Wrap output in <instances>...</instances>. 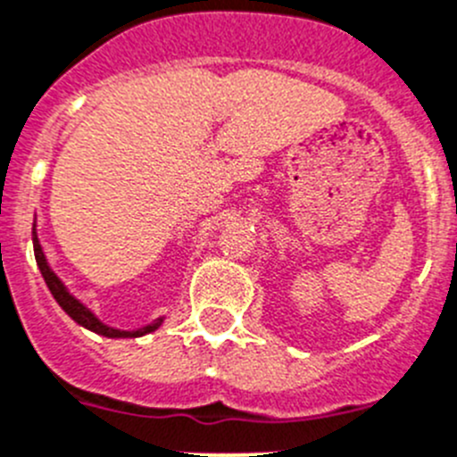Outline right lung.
Listing matches in <instances>:
<instances>
[{
  "label": "right lung",
  "mask_w": 457,
  "mask_h": 457,
  "mask_svg": "<svg viewBox=\"0 0 457 457\" xmlns=\"http://www.w3.org/2000/svg\"><path fill=\"white\" fill-rule=\"evenodd\" d=\"M33 253H36L37 268H40L42 277H45V281H46V288L51 291L54 300L61 304V309L65 311V313L70 315L74 322H79V325L85 327V329L94 331V334H99V336H105V338H139V336H146V334H151V331H155L157 327L164 322V318H157L155 322H151V325L142 327V329H137V331H123V329H114V327L104 325V322H101V320L96 318V315H94L87 306L80 304V302L76 300L70 291H67V287L61 281V277L51 270L49 263H46L45 253H42L40 241H37L36 225H33Z\"/></svg>",
  "instance_id": "1"
}]
</instances>
